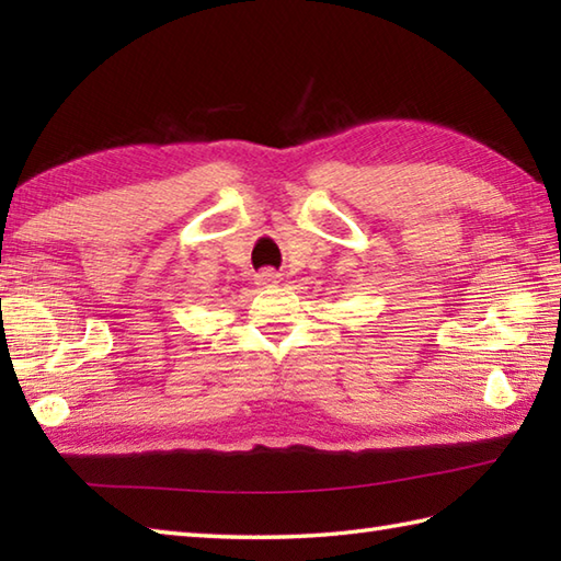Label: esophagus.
Returning <instances> with one entry per match:
<instances>
[{
    "label": "esophagus",
    "mask_w": 561,
    "mask_h": 561,
    "mask_svg": "<svg viewBox=\"0 0 561 561\" xmlns=\"http://www.w3.org/2000/svg\"><path fill=\"white\" fill-rule=\"evenodd\" d=\"M279 279H282V274L274 272V270H262V272H257V277H255L260 287H272V284H279Z\"/></svg>",
    "instance_id": "esophagus-1"
}]
</instances>
